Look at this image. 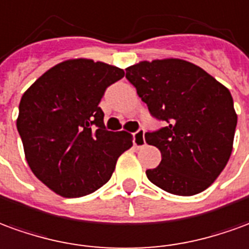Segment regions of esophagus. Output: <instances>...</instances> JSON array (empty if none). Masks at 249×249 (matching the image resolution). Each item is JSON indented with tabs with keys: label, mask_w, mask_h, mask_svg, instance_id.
<instances>
[{
	"label": "esophagus",
	"mask_w": 249,
	"mask_h": 249,
	"mask_svg": "<svg viewBox=\"0 0 249 249\" xmlns=\"http://www.w3.org/2000/svg\"><path fill=\"white\" fill-rule=\"evenodd\" d=\"M133 142L135 144V147H142L146 143L144 141V130L143 128H139L137 133L133 134Z\"/></svg>",
	"instance_id": "34e87169"
}]
</instances>
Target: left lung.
Returning <instances> with one entry per match:
<instances>
[{
	"mask_svg": "<svg viewBox=\"0 0 249 249\" xmlns=\"http://www.w3.org/2000/svg\"><path fill=\"white\" fill-rule=\"evenodd\" d=\"M151 116L165 127L144 134L161 151V163L146 170L158 188L177 196H193L209 188L227 165L237 115L227 87L189 61H141L126 68Z\"/></svg>",
	"mask_w": 249,
	"mask_h": 249,
	"instance_id": "1",
	"label": "left lung"
}]
</instances>
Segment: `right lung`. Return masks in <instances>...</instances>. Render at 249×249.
<instances>
[{"mask_svg": "<svg viewBox=\"0 0 249 249\" xmlns=\"http://www.w3.org/2000/svg\"><path fill=\"white\" fill-rule=\"evenodd\" d=\"M124 71L102 61L73 59L54 65L28 88L17 130L33 174L54 193L73 198L108 181L131 134L105 127L99 103Z\"/></svg>", "mask_w": 249, "mask_h": 249, "instance_id": "obj_1", "label": "right lung"}]
</instances>
